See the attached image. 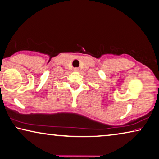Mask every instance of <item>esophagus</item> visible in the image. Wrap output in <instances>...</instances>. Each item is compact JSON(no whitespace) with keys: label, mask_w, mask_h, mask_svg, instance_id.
<instances>
[{"label":"esophagus","mask_w":159,"mask_h":159,"mask_svg":"<svg viewBox=\"0 0 159 159\" xmlns=\"http://www.w3.org/2000/svg\"><path fill=\"white\" fill-rule=\"evenodd\" d=\"M74 71H75V72H78L79 71V68H74Z\"/></svg>","instance_id":"1"}]
</instances>
